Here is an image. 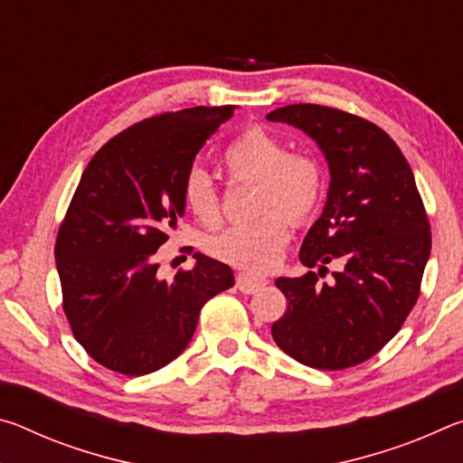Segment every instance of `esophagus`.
Listing matches in <instances>:
<instances>
[{
  "label": "esophagus",
  "mask_w": 463,
  "mask_h": 463,
  "mask_svg": "<svg viewBox=\"0 0 463 463\" xmlns=\"http://www.w3.org/2000/svg\"><path fill=\"white\" fill-rule=\"evenodd\" d=\"M268 284V279L263 276H255V273H239L237 276V288L241 289L242 294H255L260 292V289Z\"/></svg>",
  "instance_id": "obj_1"
}]
</instances>
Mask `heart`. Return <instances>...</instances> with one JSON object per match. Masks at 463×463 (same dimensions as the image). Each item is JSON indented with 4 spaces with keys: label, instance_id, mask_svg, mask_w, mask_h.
I'll return each mask as SVG.
<instances>
[{
    "label": "heart",
    "instance_id": "1",
    "mask_svg": "<svg viewBox=\"0 0 463 463\" xmlns=\"http://www.w3.org/2000/svg\"><path fill=\"white\" fill-rule=\"evenodd\" d=\"M232 182L257 184L255 221L237 224L210 239L216 260L249 271H268L279 261L292 222L315 214L325 192L320 163L308 153H288L281 138L265 128H249L232 140L222 155ZM184 202L202 224L221 221L216 185L203 169H192L184 182Z\"/></svg>",
    "mask_w": 463,
    "mask_h": 463
}]
</instances>
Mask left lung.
<instances>
[{
    "mask_svg": "<svg viewBox=\"0 0 463 463\" xmlns=\"http://www.w3.org/2000/svg\"><path fill=\"white\" fill-rule=\"evenodd\" d=\"M268 120L307 132L331 171L325 210L300 249L318 273L276 279L288 308L271 336L315 370L354 367L401 331L420 292L430 224L412 169L386 132L343 109L292 104ZM331 260L342 269L318 285Z\"/></svg>",
    "mask_w": 463,
    "mask_h": 463,
    "instance_id": "8db88e82",
    "label": "left lung"
}]
</instances>
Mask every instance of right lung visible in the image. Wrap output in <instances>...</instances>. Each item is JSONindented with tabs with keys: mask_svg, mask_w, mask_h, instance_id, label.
<instances>
[{
	"mask_svg": "<svg viewBox=\"0 0 463 463\" xmlns=\"http://www.w3.org/2000/svg\"><path fill=\"white\" fill-rule=\"evenodd\" d=\"M234 106L185 108L140 120L93 155L54 245L62 310L77 343L108 370L145 375L182 354L200 310L234 286L229 265L195 253L174 281L155 253L185 213L195 155Z\"/></svg>",
	"mask_w": 463,
	"mask_h": 463,
	"instance_id": "add662e5",
	"label": "right lung"
}]
</instances>
